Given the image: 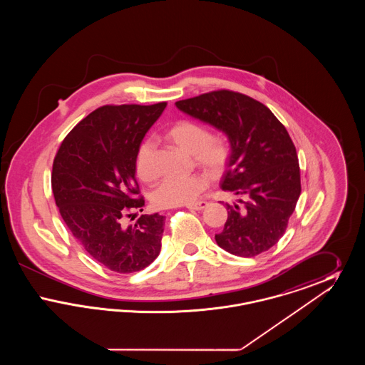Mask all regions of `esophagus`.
Listing matches in <instances>:
<instances>
[{
  "mask_svg": "<svg viewBox=\"0 0 365 365\" xmlns=\"http://www.w3.org/2000/svg\"><path fill=\"white\" fill-rule=\"evenodd\" d=\"M209 202L207 201H198L195 204H190V205H186V208L190 209V210H202V209L208 207Z\"/></svg>",
  "mask_w": 365,
  "mask_h": 365,
  "instance_id": "1",
  "label": "esophagus"
}]
</instances>
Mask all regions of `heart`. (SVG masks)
Returning <instances> with one entry per match:
<instances>
[{
	"label": "heart",
	"mask_w": 365,
	"mask_h": 365,
	"mask_svg": "<svg viewBox=\"0 0 365 365\" xmlns=\"http://www.w3.org/2000/svg\"><path fill=\"white\" fill-rule=\"evenodd\" d=\"M164 138L191 155L195 165L213 176L225 174L231 164V140L225 134H210L202 123L180 119L164 131ZM135 171L143 182H153L158 175L155 165V146L150 140H142L137 148ZM208 185V175L205 174L167 178L152 192V202L158 209L190 205Z\"/></svg>",
	"instance_id": "1"
}]
</instances>
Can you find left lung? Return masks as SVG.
I'll list each match as a JSON object with an SVG mask.
<instances>
[{"label":"left lung","instance_id":"1","mask_svg":"<svg viewBox=\"0 0 365 365\" xmlns=\"http://www.w3.org/2000/svg\"><path fill=\"white\" fill-rule=\"evenodd\" d=\"M176 106L227 134L232 160L222 189L240 195L230 205L217 245L240 257H255L283 237L301 194L299 164L286 127L260 101L232 90H215Z\"/></svg>","mask_w":365,"mask_h":365}]
</instances>
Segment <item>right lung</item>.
Segmentation results:
<instances>
[{
    "label": "right lung",
    "instance_id": "obj_1",
    "mask_svg": "<svg viewBox=\"0 0 365 365\" xmlns=\"http://www.w3.org/2000/svg\"><path fill=\"white\" fill-rule=\"evenodd\" d=\"M167 103L104 105L78 123L61 142L52 170L56 205L87 253L118 274L156 260L164 216L140 215L145 200L135 179V153Z\"/></svg>",
    "mask_w": 365,
    "mask_h": 365
}]
</instances>
